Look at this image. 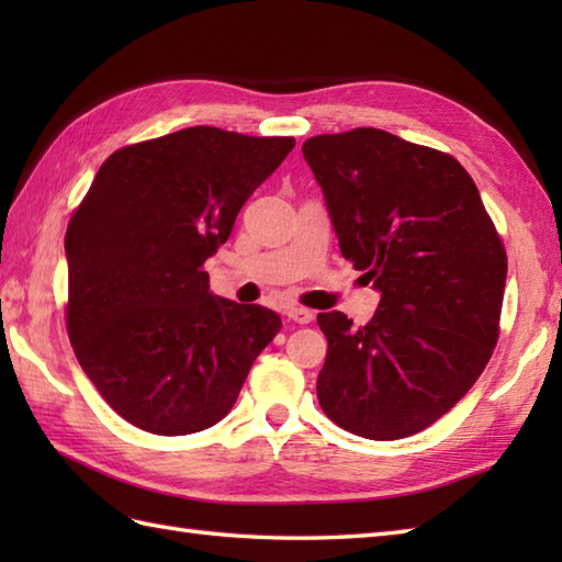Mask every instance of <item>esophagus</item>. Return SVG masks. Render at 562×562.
Listing matches in <instances>:
<instances>
[{
  "label": "esophagus",
  "mask_w": 562,
  "mask_h": 562,
  "mask_svg": "<svg viewBox=\"0 0 562 562\" xmlns=\"http://www.w3.org/2000/svg\"><path fill=\"white\" fill-rule=\"evenodd\" d=\"M288 316L294 321V324H302V326L312 324V321H314L312 308H304V306H292L290 312H288Z\"/></svg>",
  "instance_id": "1"
}]
</instances>
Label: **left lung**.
<instances>
[{
	"label": "left lung",
	"mask_w": 562,
	"mask_h": 562,
	"mask_svg": "<svg viewBox=\"0 0 562 562\" xmlns=\"http://www.w3.org/2000/svg\"><path fill=\"white\" fill-rule=\"evenodd\" d=\"M340 254L381 294L355 328L318 314L328 352L316 381L333 423L403 439L457 405L497 342L507 254L473 178L445 151L357 127L304 142Z\"/></svg>",
	"instance_id": "obj_1"
}]
</instances>
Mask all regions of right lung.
Returning a JSON list of instances; mask_svg holds the SVG:
<instances>
[{"mask_svg": "<svg viewBox=\"0 0 562 562\" xmlns=\"http://www.w3.org/2000/svg\"><path fill=\"white\" fill-rule=\"evenodd\" d=\"M292 147V137L178 130L113 151L71 214V348L111 408L145 432L220 423L280 333L270 308L212 294L202 266Z\"/></svg>", "mask_w": 562, "mask_h": 562, "instance_id": "1", "label": "right lung"}]
</instances>
